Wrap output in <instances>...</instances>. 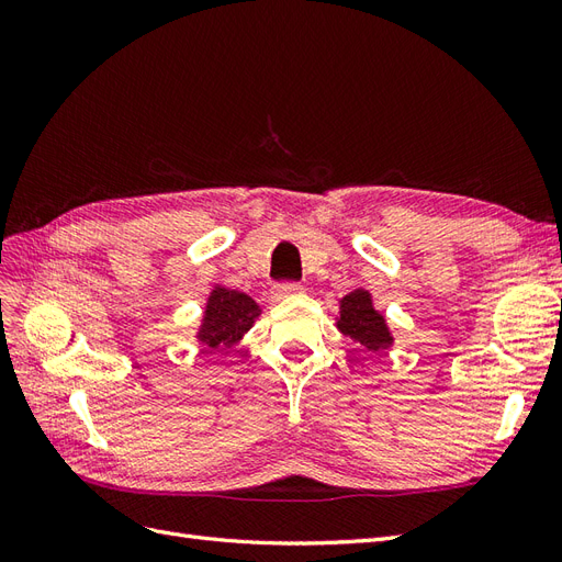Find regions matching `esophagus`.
Here are the masks:
<instances>
[{
  "mask_svg": "<svg viewBox=\"0 0 562 562\" xmlns=\"http://www.w3.org/2000/svg\"><path fill=\"white\" fill-rule=\"evenodd\" d=\"M302 291V285L295 283V281H288V283H277L274 291H271V295H274L277 300H283V297H291L295 293Z\"/></svg>",
  "mask_w": 562,
  "mask_h": 562,
  "instance_id": "1",
  "label": "esophagus"
}]
</instances>
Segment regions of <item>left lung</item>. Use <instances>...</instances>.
Returning <instances> with one entry per match:
<instances>
[{
  "label": "left lung",
  "mask_w": 562,
  "mask_h": 562,
  "mask_svg": "<svg viewBox=\"0 0 562 562\" xmlns=\"http://www.w3.org/2000/svg\"><path fill=\"white\" fill-rule=\"evenodd\" d=\"M337 330L359 342L368 353H382L394 345L384 314L372 304V295L366 288H353L349 295L339 300Z\"/></svg>",
  "instance_id": "1"
}]
</instances>
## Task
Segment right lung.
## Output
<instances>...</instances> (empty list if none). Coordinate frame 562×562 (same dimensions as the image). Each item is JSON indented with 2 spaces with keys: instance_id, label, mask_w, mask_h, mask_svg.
<instances>
[{
  "instance_id": "obj_1",
  "label": "right lung",
  "mask_w": 562,
  "mask_h": 562,
  "mask_svg": "<svg viewBox=\"0 0 562 562\" xmlns=\"http://www.w3.org/2000/svg\"><path fill=\"white\" fill-rule=\"evenodd\" d=\"M260 314V304L250 295L225 285H213L206 307H203L196 342L213 351L236 345L252 328Z\"/></svg>"
}]
</instances>
